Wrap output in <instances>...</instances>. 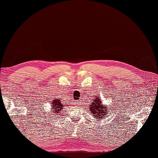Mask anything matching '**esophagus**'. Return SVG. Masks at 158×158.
<instances>
[{
    "label": "esophagus",
    "mask_w": 158,
    "mask_h": 158,
    "mask_svg": "<svg viewBox=\"0 0 158 158\" xmlns=\"http://www.w3.org/2000/svg\"><path fill=\"white\" fill-rule=\"evenodd\" d=\"M75 104L77 105V106H80V105H81V102H80L79 101H76L75 102Z\"/></svg>",
    "instance_id": "obj_1"
}]
</instances>
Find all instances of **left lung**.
<instances>
[{"label":"left lung","instance_id":"8db88e82","mask_svg":"<svg viewBox=\"0 0 158 158\" xmlns=\"http://www.w3.org/2000/svg\"><path fill=\"white\" fill-rule=\"evenodd\" d=\"M89 107V112L92 114H93L94 118L97 120L105 118L106 116H107V114L110 112L107 108V106L102 103L101 98H100L99 97H95L92 99V103Z\"/></svg>","mask_w":158,"mask_h":158}]
</instances>
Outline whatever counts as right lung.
<instances>
[{"instance_id":"right-lung-1","label":"right lung","mask_w":158,"mask_h":158,"mask_svg":"<svg viewBox=\"0 0 158 158\" xmlns=\"http://www.w3.org/2000/svg\"><path fill=\"white\" fill-rule=\"evenodd\" d=\"M51 107L53 113H56L57 114H59L61 110H63V108L65 107L64 105L61 103L60 101V98H54L53 101L51 102Z\"/></svg>"}]
</instances>
